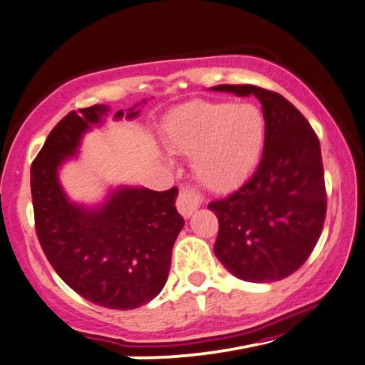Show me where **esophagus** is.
Listing matches in <instances>:
<instances>
[{
    "mask_svg": "<svg viewBox=\"0 0 365 365\" xmlns=\"http://www.w3.org/2000/svg\"><path fill=\"white\" fill-rule=\"evenodd\" d=\"M202 202H204V199H202L197 192L185 190V188H183V190H180V194L177 197V209L178 212L187 219L200 207Z\"/></svg>",
    "mask_w": 365,
    "mask_h": 365,
    "instance_id": "obj_1",
    "label": "esophagus"
}]
</instances>
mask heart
I'll use <instances>...</instances> for the list:
<instances>
[{"label": "heart", "instance_id": "1", "mask_svg": "<svg viewBox=\"0 0 365 365\" xmlns=\"http://www.w3.org/2000/svg\"><path fill=\"white\" fill-rule=\"evenodd\" d=\"M265 122L252 103L192 102L168 117L165 144L175 155L192 156L204 187L226 192L238 187L257 165Z\"/></svg>", "mask_w": 365, "mask_h": 365}]
</instances>
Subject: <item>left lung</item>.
Segmentation results:
<instances>
[{"label":"left lung","instance_id":"obj_1","mask_svg":"<svg viewBox=\"0 0 365 365\" xmlns=\"http://www.w3.org/2000/svg\"><path fill=\"white\" fill-rule=\"evenodd\" d=\"M214 91L255 95L265 118L263 155L253 177L209 209L217 216L214 253L248 282L289 277L309 258L327 216L319 139L294 105L253 85H219Z\"/></svg>","mask_w":365,"mask_h":365}]
</instances>
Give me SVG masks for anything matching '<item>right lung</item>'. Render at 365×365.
I'll list each match as a JSON object with an SVG mask.
<instances>
[{"label": "right lung", "instance_id": "obj_1", "mask_svg": "<svg viewBox=\"0 0 365 365\" xmlns=\"http://www.w3.org/2000/svg\"><path fill=\"white\" fill-rule=\"evenodd\" d=\"M135 107L125 118L138 117ZM107 112L105 105L80 108L51 130L30 170L35 231L52 269L74 292L103 308L135 309L165 287L171 250L185 221L175 207L177 187H122L93 209L66 197L57 170ZM122 117L118 110L115 118Z\"/></svg>", "mask_w": 365, "mask_h": 365}]
</instances>
